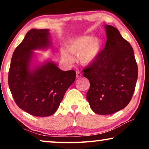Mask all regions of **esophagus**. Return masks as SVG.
Masks as SVG:
<instances>
[{
	"mask_svg": "<svg viewBox=\"0 0 149 149\" xmlns=\"http://www.w3.org/2000/svg\"><path fill=\"white\" fill-rule=\"evenodd\" d=\"M76 75H77V78H80L81 77H82V73L81 72H79V71H77L76 72Z\"/></svg>",
	"mask_w": 149,
	"mask_h": 149,
	"instance_id": "34e87169",
	"label": "esophagus"
}]
</instances>
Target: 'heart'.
I'll return each instance as SVG.
<instances>
[{"label":"heart","instance_id":"b5f03b06","mask_svg":"<svg viewBox=\"0 0 149 149\" xmlns=\"http://www.w3.org/2000/svg\"><path fill=\"white\" fill-rule=\"evenodd\" d=\"M102 42L98 38L85 36L70 42L67 49L70 54L78 56V62L83 66H90L98 58L101 51ZM62 58L70 61V57L66 53H62Z\"/></svg>","mask_w":149,"mask_h":149}]
</instances>
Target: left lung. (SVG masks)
Returning a JSON list of instances; mask_svg holds the SVG:
<instances>
[{"label":"left lung","instance_id":"left-lung-1","mask_svg":"<svg viewBox=\"0 0 149 149\" xmlns=\"http://www.w3.org/2000/svg\"><path fill=\"white\" fill-rule=\"evenodd\" d=\"M107 40L97 60L83 69L90 87L87 99L99 115H110L123 109L131 100L138 79L134 50L117 28L106 25Z\"/></svg>","mask_w":149,"mask_h":149}]
</instances>
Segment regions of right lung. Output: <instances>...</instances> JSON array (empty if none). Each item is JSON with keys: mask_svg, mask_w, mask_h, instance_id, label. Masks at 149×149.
Listing matches in <instances>:
<instances>
[{"mask_svg": "<svg viewBox=\"0 0 149 149\" xmlns=\"http://www.w3.org/2000/svg\"><path fill=\"white\" fill-rule=\"evenodd\" d=\"M51 46L48 29H32L14 51L8 83L15 102L36 117L56 113L67 89L76 78L74 70L63 71L52 61L30 68L32 50Z\"/></svg>", "mask_w": 149, "mask_h": 149, "instance_id": "right-lung-1", "label": "right lung"}]
</instances>
